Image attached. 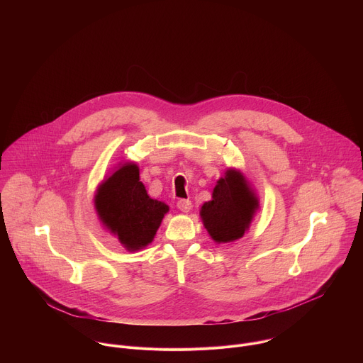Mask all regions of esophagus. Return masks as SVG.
Here are the masks:
<instances>
[{"label":"esophagus","mask_w":363,"mask_h":363,"mask_svg":"<svg viewBox=\"0 0 363 363\" xmlns=\"http://www.w3.org/2000/svg\"><path fill=\"white\" fill-rule=\"evenodd\" d=\"M177 206H178V210H179V211H182V213H189L192 203H191V201H189V199H184V198H181V199H178Z\"/></svg>","instance_id":"obj_1"}]
</instances>
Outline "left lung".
Masks as SVG:
<instances>
[{"label": "left lung", "mask_w": 363, "mask_h": 363, "mask_svg": "<svg viewBox=\"0 0 363 363\" xmlns=\"http://www.w3.org/2000/svg\"><path fill=\"white\" fill-rule=\"evenodd\" d=\"M257 206V198L242 175L227 171L225 178H221L214 188L213 201L202 205L201 218L213 240L230 242L244 235Z\"/></svg>", "instance_id": "obj_1"}]
</instances>
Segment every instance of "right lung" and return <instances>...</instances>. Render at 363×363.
<instances>
[{
	"mask_svg": "<svg viewBox=\"0 0 363 363\" xmlns=\"http://www.w3.org/2000/svg\"><path fill=\"white\" fill-rule=\"evenodd\" d=\"M94 205L103 224L132 251L153 240L169 210L167 203L149 198L135 164H125L99 186Z\"/></svg>",
	"mask_w": 363,
	"mask_h": 363,
	"instance_id": "right-lung-1",
	"label": "right lung"
}]
</instances>
